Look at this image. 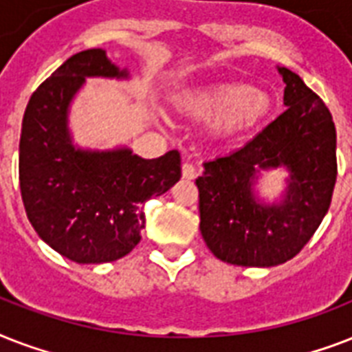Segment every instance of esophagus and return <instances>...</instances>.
Wrapping results in <instances>:
<instances>
[{
    "label": "esophagus",
    "instance_id": "1",
    "mask_svg": "<svg viewBox=\"0 0 352 352\" xmlns=\"http://www.w3.org/2000/svg\"><path fill=\"white\" fill-rule=\"evenodd\" d=\"M197 175V168H195L192 162H184V164H182V177H184V179H195Z\"/></svg>",
    "mask_w": 352,
    "mask_h": 352
}]
</instances>
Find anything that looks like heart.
<instances>
[{"label": "heart", "mask_w": 352, "mask_h": 352, "mask_svg": "<svg viewBox=\"0 0 352 352\" xmlns=\"http://www.w3.org/2000/svg\"><path fill=\"white\" fill-rule=\"evenodd\" d=\"M184 107L193 117L254 127L267 117L272 98L248 84H221L186 96Z\"/></svg>", "instance_id": "1"}]
</instances>
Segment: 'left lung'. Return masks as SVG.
<instances>
[{"label": "left lung", "mask_w": 352, "mask_h": 352, "mask_svg": "<svg viewBox=\"0 0 352 352\" xmlns=\"http://www.w3.org/2000/svg\"><path fill=\"white\" fill-rule=\"evenodd\" d=\"M278 71L287 109L243 148L204 162L195 181L204 243L239 267H276L300 254L327 214L338 173L333 115L298 74ZM279 165L291 171L282 203L259 204L256 173Z\"/></svg>", "instance_id": "left-lung-1"}]
</instances>
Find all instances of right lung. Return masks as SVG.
Here are the masks:
<instances>
[{
  "label": "right lung",
  "mask_w": 352,
  "mask_h": 352,
  "mask_svg": "<svg viewBox=\"0 0 352 352\" xmlns=\"http://www.w3.org/2000/svg\"><path fill=\"white\" fill-rule=\"evenodd\" d=\"M87 76L127 78V71L107 60L104 49H87L32 93L19 137V188L30 225L47 245L74 263L98 265L138 245L142 204L181 179V155L171 149L142 159L127 148H74L69 104Z\"/></svg>",
  "instance_id": "obj_1"
}]
</instances>
